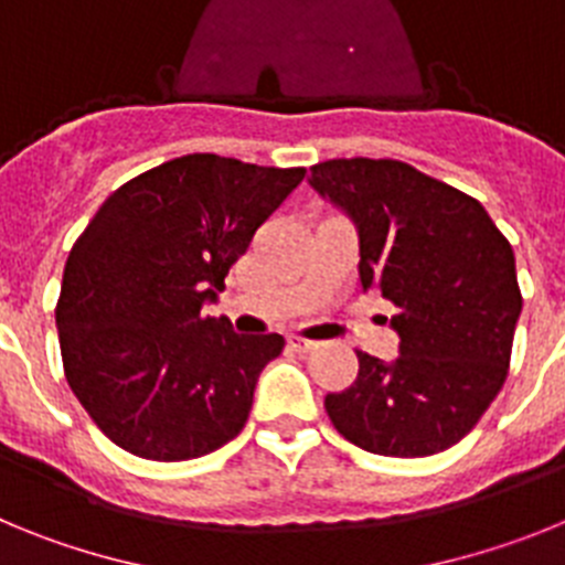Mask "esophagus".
I'll list each match as a JSON object with an SVG mask.
<instances>
[{
  "instance_id": "obj_1",
  "label": "esophagus",
  "mask_w": 565,
  "mask_h": 565,
  "mask_svg": "<svg viewBox=\"0 0 565 565\" xmlns=\"http://www.w3.org/2000/svg\"><path fill=\"white\" fill-rule=\"evenodd\" d=\"M288 344H291L294 351H299V353H308L317 348V342H313V339H306V337H291L288 339Z\"/></svg>"
}]
</instances>
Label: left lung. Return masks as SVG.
<instances>
[{"label": "left lung", "instance_id": "8db88e82", "mask_svg": "<svg viewBox=\"0 0 565 565\" xmlns=\"http://www.w3.org/2000/svg\"><path fill=\"white\" fill-rule=\"evenodd\" d=\"M308 183L356 228L362 291L396 306L398 356L356 351V382L326 396L333 427L376 456L447 450L507 382L523 306L512 246L476 198L402 161L339 158Z\"/></svg>", "mask_w": 565, "mask_h": 565}]
</instances>
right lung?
Returning a JSON list of instances; mask_svg holds the SVG:
<instances>
[{"label":"right lung","mask_w":565,"mask_h":565,"mask_svg":"<svg viewBox=\"0 0 565 565\" xmlns=\"http://www.w3.org/2000/svg\"><path fill=\"white\" fill-rule=\"evenodd\" d=\"M306 169L183 154L109 194L64 266L56 308L70 391L98 430L149 461L232 441L279 333H237L217 302L228 268Z\"/></svg>","instance_id":"1"}]
</instances>
